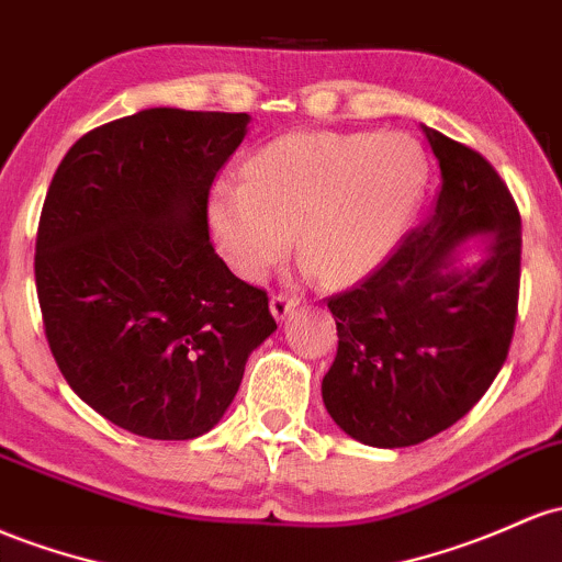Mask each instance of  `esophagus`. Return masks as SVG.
I'll return each instance as SVG.
<instances>
[{
	"label": "esophagus",
	"mask_w": 562,
	"mask_h": 562,
	"mask_svg": "<svg viewBox=\"0 0 562 562\" xmlns=\"http://www.w3.org/2000/svg\"><path fill=\"white\" fill-rule=\"evenodd\" d=\"M299 304H301L299 295H293V293H282V291H280V293L271 295V304H269V306H271V314H274L277 319H285L288 314H291Z\"/></svg>",
	"instance_id": "34e87169"
}]
</instances>
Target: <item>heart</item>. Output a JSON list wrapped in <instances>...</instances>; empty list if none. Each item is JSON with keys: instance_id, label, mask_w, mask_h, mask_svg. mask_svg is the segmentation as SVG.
<instances>
[{"instance_id": "obj_1", "label": "heart", "mask_w": 562, "mask_h": 562, "mask_svg": "<svg viewBox=\"0 0 562 562\" xmlns=\"http://www.w3.org/2000/svg\"><path fill=\"white\" fill-rule=\"evenodd\" d=\"M429 157L408 133H288L258 149L245 181L218 178L207 218L226 263L261 280L295 248L333 285L379 269L411 229Z\"/></svg>"}]
</instances>
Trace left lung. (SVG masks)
I'll return each mask as SVG.
<instances>
[{
	"mask_svg": "<svg viewBox=\"0 0 562 562\" xmlns=\"http://www.w3.org/2000/svg\"><path fill=\"white\" fill-rule=\"evenodd\" d=\"M440 162L431 211L360 285L328 299L338 349L325 408L373 448H408L453 427L502 371L520 295V211L480 151L424 127ZM490 237L477 268L454 248Z\"/></svg>",
	"mask_w": 562,
	"mask_h": 562,
	"instance_id": "left-lung-1",
	"label": "left lung"
}]
</instances>
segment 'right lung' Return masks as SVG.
<instances>
[{"label": "right lung", "instance_id": "obj_1", "mask_svg": "<svg viewBox=\"0 0 562 562\" xmlns=\"http://www.w3.org/2000/svg\"><path fill=\"white\" fill-rule=\"evenodd\" d=\"M248 114L146 109L85 133L55 170L34 277L69 386L116 427L194 440L221 422L269 295L213 248L207 196Z\"/></svg>", "mask_w": 562, "mask_h": 562}]
</instances>
